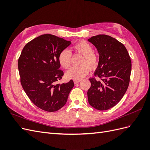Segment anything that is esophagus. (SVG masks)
<instances>
[{
    "mask_svg": "<svg viewBox=\"0 0 150 150\" xmlns=\"http://www.w3.org/2000/svg\"><path fill=\"white\" fill-rule=\"evenodd\" d=\"M81 81V80L80 79H74V84H77V83H79Z\"/></svg>",
    "mask_w": 150,
    "mask_h": 150,
    "instance_id": "34e87169",
    "label": "esophagus"
}]
</instances>
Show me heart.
<instances>
[{
	"label": "heart",
	"instance_id": "obj_1",
	"mask_svg": "<svg viewBox=\"0 0 150 150\" xmlns=\"http://www.w3.org/2000/svg\"><path fill=\"white\" fill-rule=\"evenodd\" d=\"M93 50V47L89 43L81 40L72 46L71 51L64 50L60 52L58 57L59 62L60 65L66 69H69L71 64V52L79 53L83 55L80 62L81 65L71 68L66 72L67 78L74 79H81L88 74L91 68L94 69L98 66L99 57L97 53Z\"/></svg>",
	"mask_w": 150,
	"mask_h": 150
}]
</instances>
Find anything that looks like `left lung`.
Returning <instances> with one entry per match:
<instances>
[{
  "mask_svg": "<svg viewBox=\"0 0 150 150\" xmlns=\"http://www.w3.org/2000/svg\"><path fill=\"white\" fill-rule=\"evenodd\" d=\"M88 41L94 45L99 54L94 77L89 79L88 101L98 110H107L120 101L128 88L131 59L124 45L110 35L99 34Z\"/></svg>",
  "mask_w": 150,
  "mask_h": 150,
  "instance_id": "obj_1",
  "label": "left lung"
}]
</instances>
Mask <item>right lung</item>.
<instances>
[{
  "label": "right lung",
  "instance_id": "right-lung-1",
  "mask_svg": "<svg viewBox=\"0 0 150 150\" xmlns=\"http://www.w3.org/2000/svg\"><path fill=\"white\" fill-rule=\"evenodd\" d=\"M70 44L54 35H41L25 45L18 59L22 88L34 105L44 111L60 110L74 87L72 80L57 83L64 75L59 69V55Z\"/></svg>",
  "mask_w": 150,
  "mask_h": 150
}]
</instances>
